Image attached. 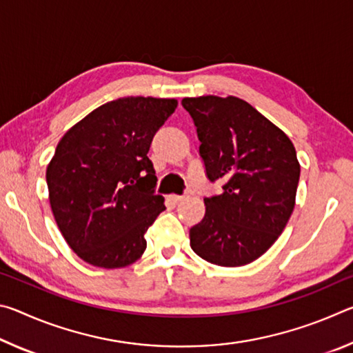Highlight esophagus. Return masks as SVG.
Wrapping results in <instances>:
<instances>
[{
    "label": "esophagus",
    "instance_id": "34e87169",
    "mask_svg": "<svg viewBox=\"0 0 353 353\" xmlns=\"http://www.w3.org/2000/svg\"><path fill=\"white\" fill-rule=\"evenodd\" d=\"M171 199L174 201V202H182V201H185L187 198H185V196H176V194H172Z\"/></svg>",
    "mask_w": 353,
    "mask_h": 353
}]
</instances>
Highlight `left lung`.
I'll return each mask as SVG.
<instances>
[{"mask_svg":"<svg viewBox=\"0 0 353 353\" xmlns=\"http://www.w3.org/2000/svg\"><path fill=\"white\" fill-rule=\"evenodd\" d=\"M210 181L223 193L205 198V214L190 229L201 259L225 268L252 263L282 234L296 205L301 176L296 149L282 129L236 97L183 98Z\"/></svg>","mask_w":353,"mask_h":353,"instance_id":"1","label":"left lung"}]
</instances>
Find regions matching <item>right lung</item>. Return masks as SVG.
<instances>
[{
	"mask_svg": "<svg viewBox=\"0 0 353 353\" xmlns=\"http://www.w3.org/2000/svg\"><path fill=\"white\" fill-rule=\"evenodd\" d=\"M177 99L128 97L88 113L59 141L46 166L56 224L88 265L118 270L146 249L145 234L165 210L148 159L152 137Z\"/></svg>",
	"mask_w": 353,
	"mask_h": 353,
	"instance_id": "obj_1",
	"label": "right lung"
}]
</instances>
